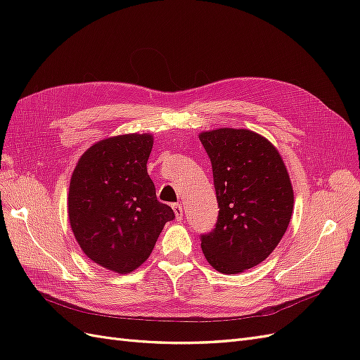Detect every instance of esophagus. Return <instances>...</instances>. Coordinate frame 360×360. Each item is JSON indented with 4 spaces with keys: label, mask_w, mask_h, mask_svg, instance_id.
Here are the masks:
<instances>
[{
    "label": "esophagus",
    "mask_w": 360,
    "mask_h": 360,
    "mask_svg": "<svg viewBox=\"0 0 360 360\" xmlns=\"http://www.w3.org/2000/svg\"><path fill=\"white\" fill-rule=\"evenodd\" d=\"M172 210L174 213H176V219L177 221H181L183 219V209L180 204H172Z\"/></svg>",
    "instance_id": "34e87169"
}]
</instances>
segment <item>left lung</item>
Listing matches in <instances>:
<instances>
[{"instance_id":"obj_1","label":"left lung","mask_w":360,"mask_h":360,"mask_svg":"<svg viewBox=\"0 0 360 360\" xmlns=\"http://www.w3.org/2000/svg\"><path fill=\"white\" fill-rule=\"evenodd\" d=\"M212 162L217 221L201 234L207 261L234 275L274 252L285 234L294 195L287 168L266 138L248 129H216L200 135Z\"/></svg>"}]
</instances>
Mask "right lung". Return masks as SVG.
Segmentation results:
<instances>
[{
    "label": "right lung",
    "mask_w": 360,
    "mask_h": 360,
    "mask_svg": "<svg viewBox=\"0 0 360 360\" xmlns=\"http://www.w3.org/2000/svg\"><path fill=\"white\" fill-rule=\"evenodd\" d=\"M151 135H120L91 146L69 188V219L84 254L99 266L130 274L150 257L169 205L159 202L147 172Z\"/></svg>",
    "instance_id": "1"
}]
</instances>
